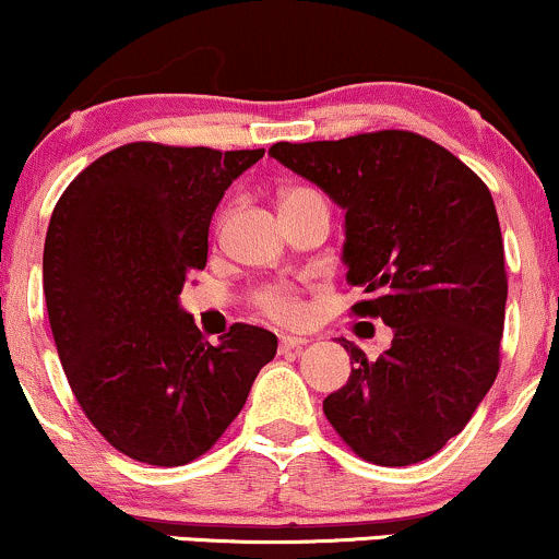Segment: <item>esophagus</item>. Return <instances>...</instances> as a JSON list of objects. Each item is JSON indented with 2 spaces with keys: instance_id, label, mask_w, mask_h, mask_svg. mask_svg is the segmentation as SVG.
<instances>
[{
  "instance_id": "obj_1",
  "label": "esophagus",
  "mask_w": 559,
  "mask_h": 559,
  "mask_svg": "<svg viewBox=\"0 0 559 559\" xmlns=\"http://www.w3.org/2000/svg\"><path fill=\"white\" fill-rule=\"evenodd\" d=\"M308 343L306 337H295V334H282L280 337V353H290V350H300Z\"/></svg>"
}]
</instances>
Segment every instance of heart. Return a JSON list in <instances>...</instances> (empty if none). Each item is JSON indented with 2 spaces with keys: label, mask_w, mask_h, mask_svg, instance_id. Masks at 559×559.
Wrapping results in <instances>:
<instances>
[{
  "label": "heart",
  "mask_w": 559,
  "mask_h": 559,
  "mask_svg": "<svg viewBox=\"0 0 559 559\" xmlns=\"http://www.w3.org/2000/svg\"><path fill=\"white\" fill-rule=\"evenodd\" d=\"M290 193H298V190H290ZM261 306H264L269 317L280 321H295L300 317L298 298L287 287H269V290L261 293Z\"/></svg>",
  "instance_id": "obj_1"
}]
</instances>
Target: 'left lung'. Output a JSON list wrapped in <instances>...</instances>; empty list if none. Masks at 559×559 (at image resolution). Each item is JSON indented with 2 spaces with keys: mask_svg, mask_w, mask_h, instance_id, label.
<instances>
[{
  "mask_svg": "<svg viewBox=\"0 0 559 559\" xmlns=\"http://www.w3.org/2000/svg\"><path fill=\"white\" fill-rule=\"evenodd\" d=\"M269 156L343 209L347 282L371 293L353 311L392 326L377 360L340 337L356 369L324 400L326 418L364 461H426L461 435L500 371L508 280L489 188L405 130L274 143Z\"/></svg>",
  "mask_w": 559,
  "mask_h": 559,
  "instance_id": "8db88e82",
  "label": "left lung"
}]
</instances>
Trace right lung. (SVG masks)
I'll use <instances>...</instances> for the list:
<instances>
[{"label": "right lung", "mask_w": 559, "mask_h": 559, "mask_svg": "<svg viewBox=\"0 0 559 559\" xmlns=\"http://www.w3.org/2000/svg\"><path fill=\"white\" fill-rule=\"evenodd\" d=\"M255 151L128 143L70 182L44 242V295L64 377L111 448L186 465L225 435L277 337L233 324L203 340L180 293L209 225Z\"/></svg>", "instance_id": "add662e5"}]
</instances>
